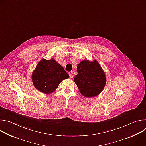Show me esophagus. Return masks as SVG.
<instances>
[{
	"label": "esophagus",
	"mask_w": 146,
	"mask_h": 146,
	"mask_svg": "<svg viewBox=\"0 0 146 146\" xmlns=\"http://www.w3.org/2000/svg\"><path fill=\"white\" fill-rule=\"evenodd\" d=\"M73 73L72 72H70L69 73V77H70V78H72V77H73Z\"/></svg>",
	"instance_id": "obj_1"
}]
</instances>
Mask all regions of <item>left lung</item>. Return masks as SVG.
Instances as JSON below:
<instances>
[{
  "label": "left lung",
  "mask_w": 146,
  "mask_h": 146,
  "mask_svg": "<svg viewBox=\"0 0 146 146\" xmlns=\"http://www.w3.org/2000/svg\"><path fill=\"white\" fill-rule=\"evenodd\" d=\"M77 74L74 78L81 94L86 98L98 96L103 90L106 77L98 62L83 60L77 67Z\"/></svg>",
  "instance_id": "obj_1"
}]
</instances>
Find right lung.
I'll list each match as a JSON object with an SVG mask.
<instances>
[{
    "instance_id": "1",
    "label": "right lung",
    "mask_w": 146,
    "mask_h": 146,
    "mask_svg": "<svg viewBox=\"0 0 146 146\" xmlns=\"http://www.w3.org/2000/svg\"><path fill=\"white\" fill-rule=\"evenodd\" d=\"M69 77L63 67L53 58L41 59L32 74L34 87L45 94L54 92L60 82Z\"/></svg>"
}]
</instances>
